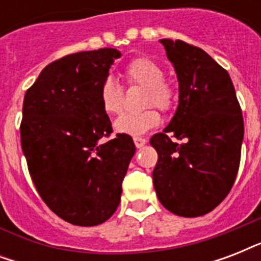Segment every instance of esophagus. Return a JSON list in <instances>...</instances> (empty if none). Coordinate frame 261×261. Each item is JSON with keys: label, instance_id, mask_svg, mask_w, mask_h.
<instances>
[{"label": "esophagus", "instance_id": "34e87169", "mask_svg": "<svg viewBox=\"0 0 261 261\" xmlns=\"http://www.w3.org/2000/svg\"><path fill=\"white\" fill-rule=\"evenodd\" d=\"M146 139L145 138H142V137H135L134 138V143H135V146L137 147H142V146H145V145H146Z\"/></svg>", "mask_w": 261, "mask_h": 261}]
</instances>
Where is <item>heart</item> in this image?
<instances>
[{
	"label": "heart",
	"instance_id": "heart-1",
	"mask_svg": "<svg viewBox=\"0 0 261 261\" xmlns=\"http://www.w3.org/2000/svg\"><path fill=\"white\" fill-rule=\"evenodd\" d=\"M123 75L128 85L145 89L141 106L146 108L120 116L115 122V130L128 135L145 134L160 123V114L153 107H157L161 112L173 110L177 104V89L171 81L164 79L163 66L147 57L131 59ZM98 100L102 111L111 116L120 115L124 110V92L111 77L104 80L98 88Z\"/></svg>",
	"mask_w": 261,
	"mask_h": 261
}]
</instances>
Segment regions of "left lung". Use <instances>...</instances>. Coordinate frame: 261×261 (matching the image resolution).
I'll use <instances>...</instances> for the list:
<instances>
[{
	"mask_svg": "<svg viewBox=\"0 0 261 261\" xmlns=\"http://www.w3.org/2000/svg\"><path fill=\"white\" fill-rule=\"evenodd\" d=\"M160 42L177 73L180 96L171 123L150 138L159 154L153 184L167 210L200 217L234 184L244 138L241 107L229 73L206 51L182 40Z\"/></svg>",
	"mask_w": 261,
	"mask_h": 261,
	"instance_id": "obj_1",
	"label": "left lung"
}]
</instances>
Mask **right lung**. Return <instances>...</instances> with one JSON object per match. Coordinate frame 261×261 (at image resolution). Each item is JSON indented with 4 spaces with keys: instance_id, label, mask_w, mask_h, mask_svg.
Masks as SVG:
<instances>
[{
    "instance_id": "obj_1",
    "label": "right lung",
    "mask_w": 261,
    "mask_h": 261,
    "mask_svg": "<svg viewBox=\"0 0 261 261\" xmlns=\"http://www.w3.org/2000/svg\"><path fill=\"white\" fill-rule=\"evenodd\" d=\"M120 53L98 48L48 63L28 88L20 124L21 149L35 188L59 218L94 226L120 203L123 178L135 153L116 134L98 88Z\"/></svg>"
}]
</instances>
